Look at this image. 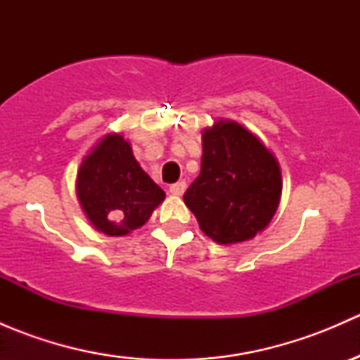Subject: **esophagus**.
I'll list each match as a JSON object with an SVG mask.
<instances>
[{
	"label": "esophagus",
	"mask_w": 360,
	"mask_h": 360,
	"mask_svg": "<svg viewBox=\"0 0 360 360\" xmlns=\"http://www.w3.org/2000/svg\"><path fill=\"white\" fill-rule=\"evenodd\" d=\"M169 191L172 195H176V197H181V195H183L184 191H186V183H184V181H179V183L172 184V186L169 188Z\"/></svg>",
	"instance_id": "34e87169"
}]
</instances>
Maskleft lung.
Instances as JSON below:
<instances>
[{
    "mask_svg": "<svg viewBox=\"0 0 360 360\" xmlns=\"http://www.w3.org/2000/svg\"><path fill=\"white\" fill-rule=\"evenodd\" d=\"M202 169L184 193L200 230L221 245L248 242L274 219L282 195L275 155L233 120L202 130Z\"/></svg>",
    "mask_w": 360,
    "mask_h": 360,
    "instance_id": "left-lung-1",
    "label": "left lung"
}]
</instances>
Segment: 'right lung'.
Segmentation results:
<instances>
[{
    "mask_svg": "<svg viewBox=\"0 0 360 360\" xmlns=\"http://www.w3.org/2000/svg\"><path fill=\"white\" fill-rule=\"evenodd\" d=\"M76 197L97 231L123 237L146 224L165 191L141 169L129 141L110 132L79 163Z\"/></svg>",
    "mask_w": 360,
    "mask_h": 360,
    "instance_id": "right-lung-1",
    "label": "right lung"
}]
</instances>
